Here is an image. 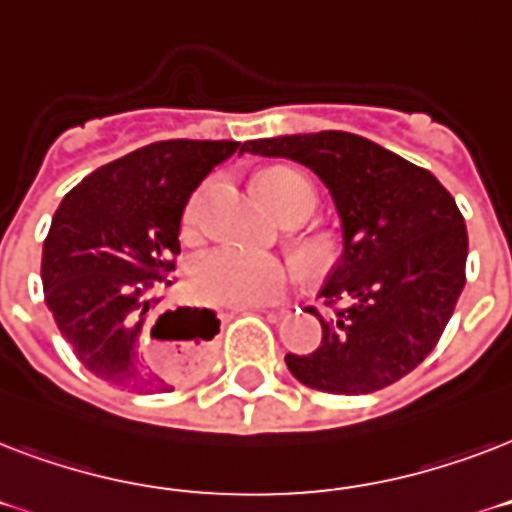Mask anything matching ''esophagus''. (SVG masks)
<instances>
[{"mask_svg":"<svg viewBox=\"0 0 512 512\" xmlns=\"http://www.w3.org/2000/svg\"><path fill=\"white\" fill-rule=\"evenodd\" d=\"M287 308H276V305H247V308H236V313H284Z\"/></svg>","mask_w":512,"mask_h":512,"instance_id":"obj_1","label":"esophagus"}]
</instances>
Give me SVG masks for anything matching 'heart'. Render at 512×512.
<instances>
[{
	"instance_id": "obj_1",
	"label": "heart",
	"mask_w": 512,
	"mask_h": 512,
	"mask_svg": "<svg viewBox=\"0 0 512 512\" xmlns=\"http://www.w3.org/2000/svg\"><path fill=\"white\" fill-rule=\"evenodd\" d=\"M257 199L271 209L273 215H281L284 209L305 204L313 209V188L303 175L292 170L257 172L255 177ZM193 225V207L185 215V228ZM295 281V265L279 255H263V252H247V249H217L201 257L193 271V287L204 300L217 305H247L276 303L289 284Z\"/></svg>"
}]
</instances>
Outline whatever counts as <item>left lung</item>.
I'll list each match as a JSON object with an SVG mask.
<instances>
[{
    "label": "left lung",
    "instance_id": "1",
    "mask_svg": "<svg viewBox=\"0 0 512 512\" xmlns=\"http://www.w3.org/2000/svg\"><path fill=\"white\" fill-rule=\"evenodd\" d=\"M292 159L319 175L340 217L342 247L321 297L319 348L287 353L289 372L321 393L361 396L425 361L465 287L468 231L428 170L340 130L247 140L241 154Z\"/></svg>",
    "mask_w": 512,
    "mask_h": 512
}]
</instances>
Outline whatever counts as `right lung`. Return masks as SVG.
<instances>
[{"label": "right lung", "instance_id": "right-lung-1", "mask_svg": "<svg viewBox=\"0 0 512 512\" xmlns=\"http://www.w3.org/2000/svg\"><path fill=\"white\" fill-rule=\"evenodd\" d=\"M236 151V140H159L103 164L60 201L42 249L44 303L84 369L108 385L175 390L148 361L143 332L156 292L172 284L185 204ZM164 319L159 340L177 342L191 369L207 364L220 332L215 313L177 308L156 327Z\"/></svg>", "mask_w": 512, "mask_h": 512}]
</instances>
